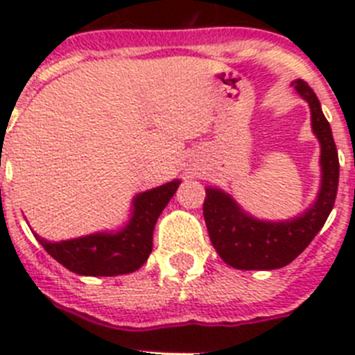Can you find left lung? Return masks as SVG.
Segmentation results:
<instances>
[{"label": "left lung", "instance_id": "8db88e82", "mask_svg": "<svg viewBox=\"0 0 355 355\" xmlns=\"http://www.w3.org/2000/svg\"><path fill=\"white\" fill-rule=\"evenodd\" d=\"M311 110V128L320 142L322 180L315 202L290 220H261L220 188H206L202 205L209 240L222 259L238 270H274L293 261L324 227L340 181V162L332 131L318 97L306 81L291 83Z\"/></svg>", "mask_w": 355, "mask_h": 355}]
</instances>
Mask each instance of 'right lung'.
<instances>
[{"mask_svg":"<svg viewBox=\"0 0 355 355\" xmlns=\"http://www.w3.org/2000/svg\"><path fill=\"white\" fill-rule=\"evenodd\" d=\"M180 183L174 180L135 196L130 220L119 231H101L62 241H48L39 234L35 238L51 258L74 274L94 277L131 274L149 258L156 220Z\"/></svg>","mask_w":355,"mask_h":355,"instance_id":"add662e5","label":"right lung"}]
</instances>
